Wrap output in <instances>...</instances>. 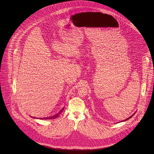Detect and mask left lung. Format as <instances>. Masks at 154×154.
Listing matches in <instances>:
<instances>
[{"instance_id":"left-lung-1","label":"left lung","mask_w":154,"mask_h":154,"mask_svg":"<svg viewBox=\"0 0 154 154\" xmlns=\"http://www.w3.org/2000/svg\"><path fill=\"white\" fill-rule=\"evenodd\" d=\"M135 112H134V113H133V115H131V116L129 117H128V119H125V120H123V121H120V122H124V121H126V120H129V119H131V117L133 116H134V115H135Z\"/></svg>"}]
</instances>
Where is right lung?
I'll return each instance as SVG.
<instances>
[{"instance_id":"add662e5","label":"right lung","mask_w":154,"mask_h":154,"mask_svg":"<svg viewBox=\"0 0 154 154\" xmlns=\"http://www.w3.org/2000/svg\"><path fill=\"white\" fill-rule=\"evenodd\" d=\"M64 107L63 108L61 109L60 111H59V112H58V113H57L55 115H53V116H51L50 117H39V118H37V117H35L33 116H30L31 117H32V118H34V119H40V120H49V119H55L56 117H57V116L60 114L61 112H63V109H64Z\"/></svg>"}]
</instances>
